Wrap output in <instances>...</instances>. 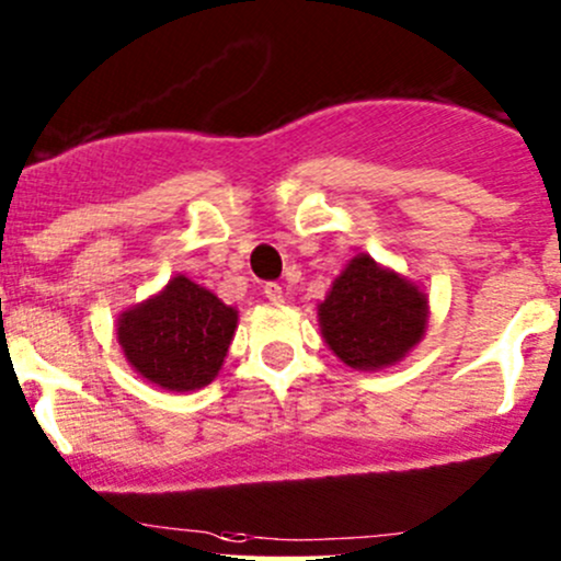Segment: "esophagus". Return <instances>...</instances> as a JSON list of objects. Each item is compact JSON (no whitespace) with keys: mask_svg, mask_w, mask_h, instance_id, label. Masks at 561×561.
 Instances as JSON below:
<instances>
[{"mask_svg":"<svg viewBox=\"0 0 561 561\" xmlns=\"http://www.w3.org/2000/svg\"><path fill=\"white\" fill-rule=\"evenodd\" d=\"M263 295H266L271 304H282V300H285L282 285H276V282H266V285H263Z\"/></svg>","mask_w":561,"mask_h":561,"instance_id":"obj_1","label":"esophagus"}]
</instances>
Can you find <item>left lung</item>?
<instances>
[{"label":"left lung","mask_w":561,"mask_h":561,"mask_svg":"<svg viewBox=\"0 0 561 561\" xmlns=\"http://www.w3.org/2000/svg\"><path fill=\"white\" fill-rule=\"evenodd\" d=\"M426 295L370 255H356L319 304L324 341L354 370L402 359L426 332Z\"/></svg>","instance_id":"left-lung-1"}]
</instances>
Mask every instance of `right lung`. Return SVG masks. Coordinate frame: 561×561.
Instances as JSON below:
<instances>
[{
	"instance_id": "right-lung-1",
	"label": "right lung",
	"mask_w": 561,
	"mask_h": 561,
	"mask_svg": "<svg viewBox=\"0 0 561 561\" xmlns=\"http://www.w3.org/2000/svg\"><path fill=\"white\" fill-rule=\"evenodd\" d=\"M233 330L231 306L186 276H175L151 300L122 313L116 337L146 380L168 391H194L218 375Z\"/></svg>"
}]
</instances>
